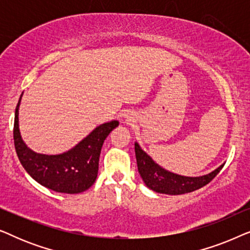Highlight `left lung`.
Instances as JSON below:
<instances>
[{
    "instance_id": "obj_1",
    "label": "left lung",
    "mask_w": 250,
    "mask_h": 250,
    "mask_svg": "<svg viewBox=\"0 0 250 250\" xmlns=\"http://www.w3.org/2000/svg\"><path fill=\"white\" fill-rule=\"evenodd\" d=\"M135 157L138 163V169L141 175L143 182L146 186L156 192L165 194H183L188 192H192L194 190L200 189L210 182L215 176L220 173L223 168L221 165L217 169L211 172L207 175L199 177H189L177 175V174L170 173L168 170L164 169L158 164L153 162L150 156L140 148L138 143H135Z\"/></svg>"
}]
</instances>
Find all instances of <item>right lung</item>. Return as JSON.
Returning <instances> with one entry per match:
<instances>
[{"label":"right lung","mask_w":250,"mask_h":250,"mask_svg":"<svg viewBox=\"0 0 250 250\" xmlns=\"http://www.w3.org/2000/svg\"><path fill=\"white\" fill-rule=\"evenodd\" d=\"M20 100L21 97L16 107L13 140L17 156L26 172L36 182L57 192L80 193L87 190L98 176L102 145L119 123L111 121L98 126L75 148L61 155H41L27 148L20 136L18 124Z\"/></svg>","instance_id":"obj_1"}]
</instances>
